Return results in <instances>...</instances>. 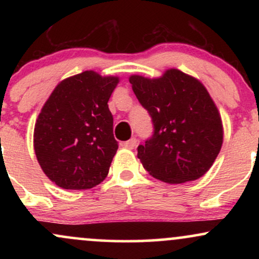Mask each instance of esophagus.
I'll return each mask as SVG.
<instances>
[{
  "mask_svg": "<svg viewBox=\"0 0 259 259\" xmlns=\"http://www.w3.org/2000/svg\"><path fill=\"white\" fill-rule=\"evenodd\" d=\"M136 144H138V140H136L135 138H133V139H130L129 141L124 142L123 146L125 148H129V150H133V148L136 146Z\"/></svg>",
  "mask_w": 259,
  "mask_h": 259,
  "instance_id": "obj_1",
  "label": "esophagus"
}]
</instances>
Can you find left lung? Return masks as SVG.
<instances>
[{
	"label": "left lung",
	"mask_w": 259,
	"mask_h": 259,
	"mask_svg": "<svg viewBox=\"0 0 259 259\" xmlns=\"http://www.w3.org/2000/svg\"><path fill=\"white\" fill-rule=\"evenodd\" d=\"M134 94L150 113L154 134L138 158L156 179L183 184L209 170L223 145L222 117L198 79L170 68L159 78L130 75Z\"/></svg>",
	"instance_id": "1"
}]
</instances>
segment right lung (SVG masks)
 I'll list each match as a JSON object with an SVG mask.
<instances>
[{
	"label": "right lung",
	"instance_id": "obj_1",
	"mask_svg": "<svg viewBox=\"0 0 259 259\" xmlns=\"http://www.w3.org/2000/svg\"><path fill=\"white\" fill-rule=\"evenodd\" d=\"M119 78L94 70L62 80L41 108L34 150L46 177L65 190H88L108 175L117 153L108 100Z\"/></svg>",
	"mask_w": 259,
	"mask_h": 259
}]
</instances>
